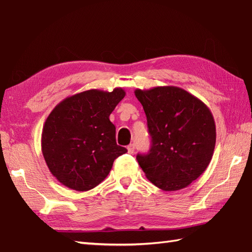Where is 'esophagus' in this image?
Wrapping results in <instances>:
<instances>
[{
  "label": "esophagus",
  "instance_id": "obj_1",
  "mask_svg": "<svg viewBox=\"0 0 252 252\" xmlns=\"http://www.w3.org/2000/svg\"><path fill=\"white\" fill-rule=\"evenodd\" d=\"M127 150H128V153H130V154H132L133 152H135V144H129L127 147Z\"/></svg>",
  "mask_w": 252,
  "mask_h": 252
}]
</instances>
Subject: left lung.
I'll use <instances>...</instances> for the list:
<instances>
[{
  "label": "left lung",
  "instance_id": "1",
  "mask_svg": "<svg viewBox=\"0 0 252 252\" xmlns=\"http://www.w3.org/2000/svg\"><path fill=\"white\" fill-rule=\"evenodd\" d=\"M152 137L147 155H137L148 180L163 191H178L202 175L212 158L216 123L210 109L184 89L158 86L135 91Z\"/></svg>",
  "mask_w": 252,
  "mask_h": 252
}]
</instances>
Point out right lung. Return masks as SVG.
Masks as SVG:
<instances>
[{"mask_svg":"<svg viewBox=\"0 0 252 252\" xmlns=\"http://www.w3.org/2000/svg\"><path fill=\"white\" fill-rule=\"evenodd\" d=\"M89 89L66 97L50 112L43 126L41 147L52 175L64 187L85 192L108 177L113 161L127 150L116 144L110 114L125 97Z\"/></svg>","mask_w":252,"mask_h":252,"instance_id":"1","label":"right lung"}]
</instances>
